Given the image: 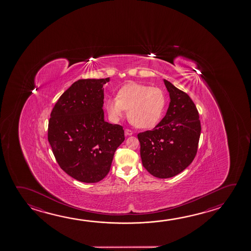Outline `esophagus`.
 <instances>
[{
    "mask_svg": "<svg viewBox=\"0 0 251 251\" xmlns=\"http://www.w3.org/2000/svg\"><path fill=\"white\" fill-rule=\"evenodd\" d=\"M125 135L126 136H131V135H133V131L127 128V129H125Z\"/></svg>",
    "mask_w": 251,
    "mask_h": 251,
    "instance_id": "obj_1",
    "label": "esophagus"
}]
</instances>
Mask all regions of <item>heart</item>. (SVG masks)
Instances as JSON below:
<instances>
[{
  "label": "heart",
  "mask_w": 251,
  "mask_h": 251,
  "mask_svg": "<svg viewBox=\"0 0 251 251\" xmlns=\"http://www.w3.org/2000/svg\"><path fill=\"white\" fill-rule=\"evenodd\" d=\"M166 105L165 93L158 87L130 83L120 89L117 97L109 98L106 107L111 120L118 122L127 111L128 119L139 128L158 124Z\"/></svg>",
  "instance_id": "1"
}]
</instances>
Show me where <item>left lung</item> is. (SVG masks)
I'll return each mask as SVG.
<instances>
[{
	"label": "left lung",
	"mask_w": 251,
	"mask_h": 251,
	"mask_svg": "<svg viewBox=\"0 0 251 251\" xmlns=\"http://www.w3.org/2000/svg\"><path fill=\"white\" fill-rule=\"evenodd\" d=\"M170 103L165 117L152 130L137 135L143 166L160 179L189 167L198 151L201 124L198 109L187 93L164 79Z\"/></svg>",
	"instance_id": "1"
}]
</instances>
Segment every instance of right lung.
<instances>
[{
  "label": "right lung",
  "instance_id": "add662e5",
  "mask_svg": "<svg viewBox=\"0 0 251 251\" xmlns=\"http://www.w3.org/2000/svg\"><path fill=\"white\" fill-rule=\"evenodd\" d=\"M109 77L80 79L62 93L49 122V142L63 171L85 183L109 173L124 127L104 120V88Z\"/></svg>",
  "mask_w": 251,
  "mask_h": 251
}]
</instances>
